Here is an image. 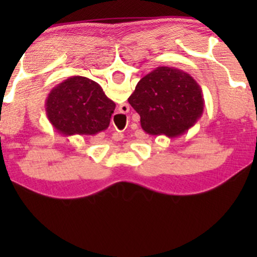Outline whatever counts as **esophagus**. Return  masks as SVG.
I'll return each mask as SVG.
<instances>
[{"mask_svg": "<svg viewBox=\"0 0 257 257\" xmlns=\"http://www.w3.org/2000/svg\"><path fill=\"white\" fill-rule=\"evenodd\" d=\"M116 136H118V138H119V139L124 138V134H123V132H121V131H118V129H116Z\"/></svg>", "mask_w": 257, "mask_h": 257, "instance_id": "obj_1", "label": "esophagus"}]
</instances>
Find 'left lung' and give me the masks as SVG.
<instances>
[{
  "label": "left lung",
  "instance_id": "left-lung-1",
  "mask_svg": "<svg viewBox=\"0 0 257 257\" xmlns=\"http://www.w3.org/2000/svg\"><path fill=\"white\" fill-rule=\"evenodd\" d=\"M128 102L141 115L149 136L177 138L204 113L203 90L190 74L174 67H158L138 82Z\"/></svg>",
  "mask_w": 257,
  "mask_h": 257
}]
</instances>
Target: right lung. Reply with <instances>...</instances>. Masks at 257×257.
<instances>
[{
  "label": "right lung",
  "mask_w": 257,
  "mask_h": 257,
  "mask_svg": "<svg viewBox=\"0 0 257 257\" xmlns=\"http://www.w3.org/2000/svg\"><path fill=\"white\" fill-rule=\"evenodd\" d=\"M45 107L49 123L58 133L94 137L109 126L115 103L97 82L73 76L52 88Z\"/></svg>",
  "instance_id": "obj_1"
}]
</instances>
